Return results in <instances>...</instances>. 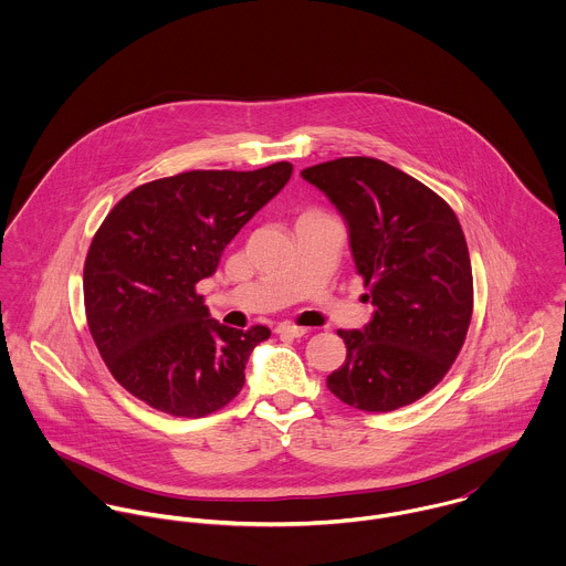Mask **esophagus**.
Segmentation results:
<instances>
[{
	"label": "esophagus",
	"instance_id": "1",
	"mask_svg": "<svg viewBox=\"0 0 566 566\" xmlns=\"http://www.w3.org/2000/svg\"><path fill=\"white\" fill-rule=\"evenodd\" d=\"M276 333L285 335V337H303L307 333V328L305 326H296V324L283 323L276 326Z\"/></svg>",
	"mask_w": 566,
	"mask_h": 566
}]
</instances>
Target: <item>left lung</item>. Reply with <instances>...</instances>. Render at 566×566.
Wrapping results in <instances>:
<instances>
[{
  "label": "left lung",
  "instance_id": "8db88e82",
  "mask_svg": "<svg viewBox=\"0 0 566 566\" xmlns=\"http://www.w3.org/2000/svg\"><path fill=\"white\" fill-rule=\"evenodd\" d=\"M348 224L375 305L364 328H337L346 361L326 377L342 403L395 411L431 392L458 359L473 316V270L453 209L427 185L370 157L303 169Z\"/></svg>",
  "mask_w": 566,
  "mask_h": 566
}]
</instances>
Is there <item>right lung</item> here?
I'll return each mask as SVG.
<instances>
[{"mask_svg":"<svg viewBox=\"0 0 566 566\" xmlns=\"http://www.w3.org/2000/svg\"><path fill=\"white\" fill-rule=\"evenodd\" d=\"M292 169H191L135 187L108 211L84 259V314L106 368L135 399L202 418L240 395L270 328L209 318L196 285Z\"/></svg>","mask_w":566,"mask_h":566,"instance_id":"obj_1","label":"right lung"}]
</instances>
